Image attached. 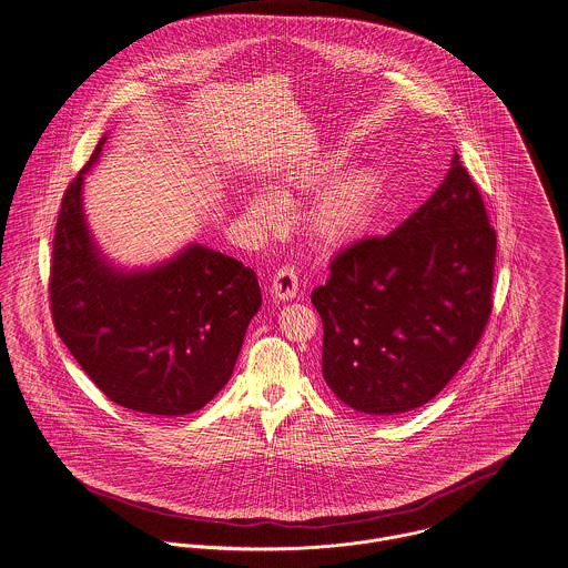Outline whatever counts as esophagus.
<instances>
[{"mask_svg":"<svg viewBox=\"0 0 568 568\" xmlns=\"http://www.w3.org/2000/svg\"><path fill=\"white\" fill-rule=\"evenodd\" d=\"M297 293H300V275H297L295 266H291V264L280 266L271 282V295L275 300L288 302V300L297 297Z\"/></svg>","mask_w":568,"mask_h":568,"instance_id":"obj_1","label":"esophagus"}]
</instances>
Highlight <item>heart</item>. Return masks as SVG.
Masks as SVG:
<instances>
[{
  "mask_svg": "<svg viewBox=\"0 0 568 568\" xmlns=\"http://www.w3.org/2000/svg\"><path fill=\"white\" fill-rule=\"evenodd\" d=\"M349 152H327L297 164L284 175L291 191L318 193L306 214V232L321 250H341L358 241L366 232L384 186L377 164H361L347 171ZM260 221H273L280 214V200L262 193L252 202Z\"/></svg>",
  "mask_w": 568,
  "mask_h": 568,
  "instance_id": "b5f03b06",
  "label": "heart"
}]
</instances>
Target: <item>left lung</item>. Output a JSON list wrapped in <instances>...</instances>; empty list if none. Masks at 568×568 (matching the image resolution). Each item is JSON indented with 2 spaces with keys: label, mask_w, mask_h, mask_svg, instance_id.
<instances>
[{
  "label": "left lung",
  "mask_w": 568,
  "mask_h": 568,
  "mask_svg": "<svg viewBox=\"0 0 568 568\" xmlns=\"http://www.w3.org/2000/svg\"><path fill=\"white\" fill-rule=\"evenodd\" d=\"M497 234L460 162L388 236H368L312 291L323 377L358 413L393 416L434 399L477 347L493 312Z\"/></svg>",
  "instance_id": "8db88e82"
}]
</instances>
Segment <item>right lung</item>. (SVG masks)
Returning <instances> with one entry per match:
<instances>
[{
	"mask_svg": "<svg viewBox=\"0 0 568 568\" xmlns=\"http://www.w3.org/2000/svg\"><path fill=\"white\" fill-rule=\"evenodd\" d=\"M62 197L53 234V327L103 395L121 408L182 416L227 384L262 304L256 273L189 245L150 271H119L100 256L82 212L84 173Z\"/></svg>",
	"mask_w": 568,
	"mask_h": 568,
	"instance_id": "obj_1",
	"label": "right lung"
}]
</instances>
